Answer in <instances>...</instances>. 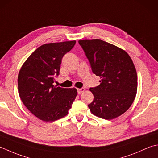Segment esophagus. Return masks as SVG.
<instances>
[{
	"mask_svg": "<svg viewBox=\"0 0 158 158\" xmlns=\"http://www.w3.org/2000/svg\"><path fill=\"white\" fill-rule=\"evenodd\" d=\"M85 91V88H79V89H77V92H78V94H81L82 92H83Z\"/></svg>",
	"mask_w": 158,
	"mask_h": 158,
	"instance_id": "34e87169",
	"label": "esophagus"
}]
</instances>
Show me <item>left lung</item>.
<instances>
[{"label":"left lung","instance_id":"8db88e82","mask_svg":"<svg viewBox=\"0 0 158 158\" xmlns=\"http://www.w3.org/2000/svg\"><path fill=\"white\" fill-rule=\"evenodd\" d=\"M92 70L101 77L99 85L90 88L94 100L88 107L99 118L112 120L122 115L134 102L137 73L127 52L101 40H79Z\"/></svg>","mask_w":158,"mask_h":158}]
</instances>
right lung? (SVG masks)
<instances>
[{
    "instance_id": "add662e5",
    "label": "right lung",
    "mask_w": 158,
    "mask_h": 158,
    "mask_svg": "<svg viewBox=\"0 0 158 158\" xmlns=\"http://www.w3.org/2000/svg\"><path fill=\"white\" fill-rule=\"evenodd\" d=\"M75 43L73 40L42 45L27 58L18 73V93L22 101L43 121L52 122L66 116L77 97L76 88L52 84L54 77L60 75L64 55Z\"/></svg>"
}]
</instances>
